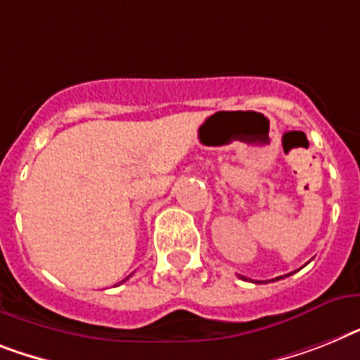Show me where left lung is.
<instances>
[{
    "instance_id": "obj_1",
    "label": "left lung",
    "mask_w": 360,
    "mask_h": 360,
    "mask_svg": "<svg viewBox=\"0 0 360 360\" xmlns=\"http://www.w3.org/2000/svg\"><path fill=\"white\" fill-rule=\"evenodd\" d=\"M289 276H290V274H289ZM239 278H240V280H246L245 276H239ZM276 280H280V278H276Z\"/></svg>"
}]
</instances>
